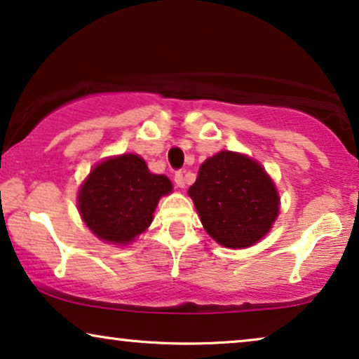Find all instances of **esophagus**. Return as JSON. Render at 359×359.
Wrapping results in <instances>:
<instances>
[{
	"label": "esophagus",
	"mask_w": 359,
	"mask_h": 359,
	"mask_svg": "<svg viewBox=\"0 0 359 359\" xmlns=\"http://www.w3.org/2000/svg\"><path fill=\"white\" fill-rule=\"evenodd\" d=\"M174 182H175L177 187H180V189H184V187H185V177H184V172H182V170L175 172V175H174Z\"/></svg>",
	"instance_id": "34e87169"
}]
</instances>
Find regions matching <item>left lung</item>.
I'll list each match as a JSON object with an SVG mask.
<instances>
[{
    "label": "left lung",
    "mask_w": 359,
    "mask_h": 359,
    "mask_svg": "<svg viewBox=\"0 0 359 359\" xmlns=\"http://www.w3.org/2000/svg\"><path fill=\"white\" fill-rule=\"evenodd\" d=\"M200 222L226 248H248L269 231L279 213L271 177L250 157L222 151L202 164L189 189Z\"/></svg>",
    "instance_id": "obj_1"
}]
</instances>
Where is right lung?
I'll return each mask as SVG.
<instances>
[{
	"label": "right lung",
	"instance_id": "add662e5",
	"mask_svg": "<svg viewBox=\"0 0 359 359\" xmlns=\"http://www.w3.org/2000/svg\"><path fill=\"white\" fill-rule=\"evenodd\" d=\"M170 190V180L151 174L140 156L123 154L90 172L79 192V210L100 240L128 245L149 226L157 202Z\"/></svg>",
	"mask_w": 359,
	"mask_h": 359
}]
</instances>
